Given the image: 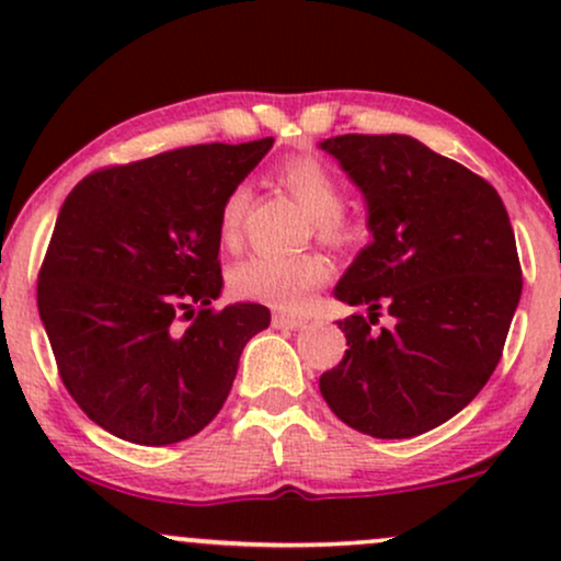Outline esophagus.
I'll list each match as a JSON object with an SVG mask.
<instances>
[{"label":"esophagus","mask_w":561,"mask_h":561,"mask_svg":"<svg viewBox=\"0 0 561 561\" xmlns=\"http://www.w3.org/2000/svg\"><path fill=\"white\" fill-rule=\"evenodd\" d=\"M272 324L276 327V330H300V327H306V319L285 317V313H274Z\"/></svg>","instance_id":"obj_1"}]
</instances>
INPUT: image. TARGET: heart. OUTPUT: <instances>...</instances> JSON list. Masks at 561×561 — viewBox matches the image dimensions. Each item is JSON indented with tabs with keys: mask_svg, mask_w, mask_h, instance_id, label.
<instances>
[{
	"mask_svg": "<svg viewBox=\"0 0 561 561\" xmlns=\"http://www.w3.org/2000/svg\"><path fill=\"white\" fill-rule=\"evenodd\" d=\"M279 182L317 221L324 240H340L345 234V221L340 216L343 190L321 160L289 158L279 169ZM244 208L248 190L237 186L221 205V240L227 244L240 240ZM330 274L332 263L319 253H255L231 268V289L240 298L266 302L282 311H298Z\"/></svg>",
	"mask_w": 561,
	"mask_h": 561,
	"instance_id": "obj_1",
	"label": "heart"
}]
</instances>
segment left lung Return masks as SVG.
I'll list each match as a JSON object with an SVG mask.
<instances>
[{
  "mask_svg": "<svg viewBox=\"0 0 561 561\" xmlns=\"http://www.w3.org/2000/svg\"><path fill=\"white\" fill-rule=\"evenodd\" d=\"M319 147L364 195L371 234L334 287L369 319L337 321L351 347L321 375V396L364 435H422L485 388L504 351L523 295L506 208L485 179L405 134ZM379 307L393 324L371 331Z\"/></svg>",
  "mask_w": 561,
  "mask_h": 561,
  "instance_id": "8db88e82",
  "label": "left lung"
}]
</instances>
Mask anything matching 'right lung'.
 Here are the masks:
<instances>
[{
  "instance_id": "add662e5",
  "label": "right lung",
  "mask_w": 561,
  "mask_h": 561,
  "mask_svg": "<svg viewBox=\"0 0 561 561\" xmlns=\"http://www.w3.org/2000/svg\"><path fill=\"white\" fill-rule=\"evenodd\" d=\"M272 145L179 147L96 171L62 203L38 317L62 385L121 440L197 435L227 401L242 347L272 321L259 302L210 308L224 287L221 205Z\"/></svg>"
}]
</instances>
